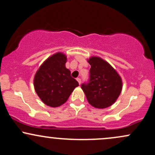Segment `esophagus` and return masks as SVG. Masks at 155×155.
<instances>
[{"label": "esophagus", "mask_w": 155, "mask_h": 155, "mask_svg": "<svg viewBox=\"0 0 155 155\" xmlns=\"http://www.w3.org/2000/svg\"><path fill=\"white\" fill-rule=\"evenodd\" d=\"M76 80H77V81H78V82H79V85L81 84V79H79V78H77V79H76Z\"/></svg>", "instance_id": "esophagus-1"}]
</instances>
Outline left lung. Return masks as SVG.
<instances>
[{
  "label": "left lung",
  "instance_id": "1",
  "mask_svg": "<svg viewBox=\"0 0 155 155\" xmlns=\"http://www.w3.org/2000/svg\"><path fill=\"white\" fill-rule=\"evenodd\" d=\"M87 62L91 65L90 82L81 84V89L92 106L96 108L109 107L116 102L122 92V78L100 57H90Z\"/></svg>",
  "mask_w": 155,
  "mask_h": 155
}]
</instances>
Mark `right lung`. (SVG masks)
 Returning <instances> with one entry per match:
<instances>
[{
    "label": "right lung",
    "instance_id": "1",
    "mask_svg": "<svg viewBox=\"0 0 155 155\" xmlns=\"http://www.w3.org/2000/svg\"><path fill=\"white\" fill-rule=\"evenodd\" d=\"M67 57L63 52L51 55L35 73V91L44 104L56 108L65 104L79 83L65 67Z\"/></svg>",
    "mask_w": 155,
    "mask_h": 155
}]
</instances>
